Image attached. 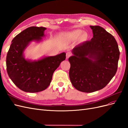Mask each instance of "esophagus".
<instances>
[{"label": "esophagus", "mask_w": 128, "mask_h": 128, "mask_svg": "<svg viewBox=\"0 0 128 128\" xmlns=\"http://www.w3.org/2000/svg\"><path fill=\"white\" fill-rule=\"evenodd\" d=\"M71 55H72L71 53H70V52H67V53H66V59H68V58L71 56Z\"/></svg>", "instance_id": "esophagus-1"}]
</instances>
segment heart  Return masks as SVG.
I'll return each instance as SVG.
<instances>
[{
    "label": "heart",
    "instance_id": "heart-1",
    "mask_svg": "<svg viewBox=\"0 0 128 128\" xmlns=\"http://www.w3.org/2000/svg\"><path fill=\"white\" fill-rule=\"evenodd\" d=\"M82 34H83L82 36V38L84 40H86L88 37L87 34L86 33L83 34V31L81 30H76L74 32H72V36H74L75 37H80L82 36Z\"/></svg>",
    "mask_w": 128,
    "mask_h": 128
}]
</instances>
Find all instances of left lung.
Returning <instances> with one entry per match:
<instances>
[{
	"instance_id": "1",
	"label": "left lung",
	"mask_w": 128,
	"mask_h": 128,
	"mask_svg": "<svg viewBox=\"0 0 128 128\" xmlns=\"http://www.w3.org/2000/svg\"><path fill=\"white\" fill-rule=\"evenodd\" d=\"M92 39L72 50L69 78L76 89L90 93L105 87L115 76L120 57L115 38L102 27L90 26Z\"/></svg>"
}]
</instances>
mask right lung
Wrapping results in <instances>:
<instances>
[{"mask_svg": "<svg viewBox=\"0 0 128 128\" xmlns=\"http://www.w3.org/2000/svg\"><path fill=\"white\" fill-rule=\"evenodd\" d=\"M46 29L42 26H30L22 31L13 38L7 52L8 75L15 86L24 92H38L47 88L54 72L66 59L65 52L37 60L25 59L26 48L32 42H40Z\"/></svg>", "mask_w": 128, "mask_h": 128, "instance_id": "right-lung-1", "label": "right lung"}]
</instances>
